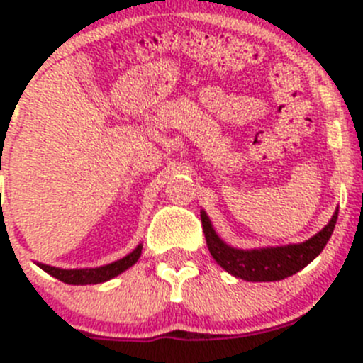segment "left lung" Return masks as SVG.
<instances>
[{
    "label": "left lung",
    "instance_id": "8db88e82",
    "mask_svg": "<svg viewBox=\"0 0 363 363\" xmlns=\"http://www.w3.org/2000/svg\"><path fill=\"white\" fill-rule=\"evenodd\" d=\"M200 216L209 252L220 267L225 269L233 277L247 281H277L296 274L323 251V247L327 245L335 230L338 209L333 214L331 221L306 242L293 243V245L262 247V249H251V251L227 245L213 229L205 211H201Z\"/></svg>",
    "mask_w": 363,
    "mask_h": 363
}]
</instances>
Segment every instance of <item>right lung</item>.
Listing matches in <instances>:
<instances>
[{
    "label": "right lung",
    "instance_id": "obj_1",
    "mask_svg": "<svg viewBox=\"0 0 363 363\" xmlns=\"http://www.w3.org/2000/svg\"><path fill=\"white\" fill-rule=\"evenodd\" d=\"M142 243L134 249L130 255H127L125 258L118 259V262H112V264L104 265V267L96 269H60V267H50V265L38 264V267L43 269L45 272H49L50 277L62 280L63 284L70 285H91V284H101V281H107L111 278L118 277L123 271H127L129 267H133L138 262L140 255H142Z\"/></svg>",
    "mask_w": 363,
    "mask_h": 363
}]
</instances>
